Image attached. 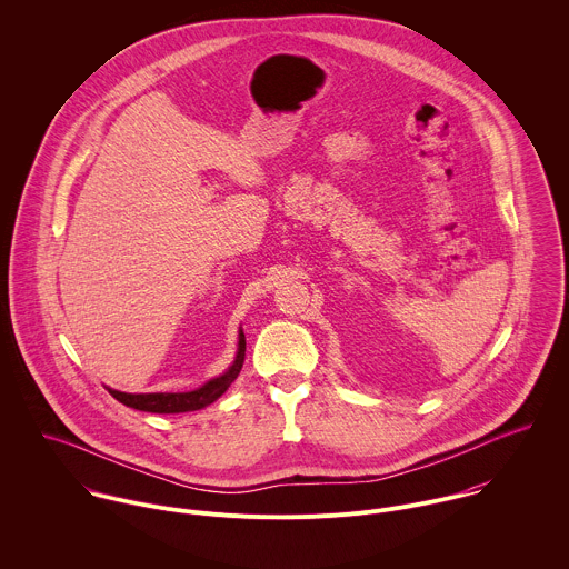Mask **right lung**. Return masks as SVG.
Wrapping results in <instances>:
<instances>
[{
    "instance_id": "obj_1",
    "label": "right lung",
    "mask_w": 569,
    "mask_h": 569,
    "mask_svg": "<svg viewBox=\"0 0 569 569\" xmlns=\"http://www.w3.org/2000/svg\"><path fill=\"white\" fill-rule=\"evenodd\" d=\"M244 361V335L241 330L239 337V355L234 359V363L230 366V370L212 381H208L206 386H201L199 390L192 392H156V395H127V392H118V390H109V395L120 401L122 406L133 407V409H142V411H153V413H179V411H194L201 407L214 403L221 395H226V390L232 386V381L239 377Z\"/></svg>"
}]
</instances>
